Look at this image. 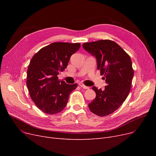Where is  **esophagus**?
Wrapping results in <instances>:
<instances>
[{"instance_id":"1","label":"esophagus","mask_w":156,"mask_h":156,"mask_svg":"<svg viewBox=\"0 0 156 156\" xmlns=\"http://www.w3.org/2000/svg\"><path fill=\"white\" fill-rule=\"evenodd\" d=\"M79 86H80V87H81V88H84V89H89V87H88L85 86L83 83H79Z\"/></svg>"}]
</instances>
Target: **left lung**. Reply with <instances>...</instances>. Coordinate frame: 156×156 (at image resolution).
Masks as SVG:
<instances>
[{
	"label": "left lung",
	"instance_id": "1",
	"mask_svg": "<svg viewBox=\"0 0 156 156\" xmlns=\"http://www.w3.org/2000/svg\"><path fill=\"white\" fill-rule=\"evenodd\" d=\"M83 47L96 57L97 69L107 83L104 90L92 87L96 97L88 108L97 116H108L120 107L129 93L134 75L132 60L118 44L110 40L84 43Z\"/></svg>",
	"mask_w": 156,
	"mask_h": 156
}]
</instances>
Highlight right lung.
Wrapping results in <instances>:
<instances>
[{
    "label": "right lung",
    "mask_w": 156,
    "mask_h": 156,
    "mask_svg": "<svg viewBox=\"0 0 156 156\" xmlns=\"http://www.w3.org/2000/svg\"><path fill=\"white\" fill-rule=\"evenodd\" d=\"M80 43L54 42L40 49L31 58L27 70V85L37 108L48 114L61 112L66 105L70 93L78 87L59 80L60 71L67 68Z\"/></svg>",
    "instance_id": "1"
}]
</instances>
